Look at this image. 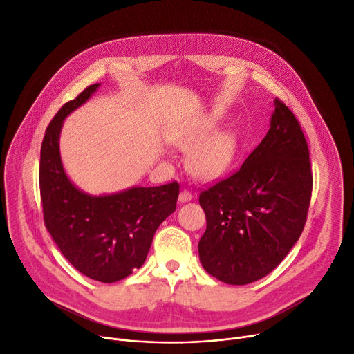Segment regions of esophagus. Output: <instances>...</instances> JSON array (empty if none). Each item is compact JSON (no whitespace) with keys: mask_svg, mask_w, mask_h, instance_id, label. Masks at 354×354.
Listing matches in <instances>:
<instances>
[{"mask_svg":"<svg viewBox=\"0 0 354 354\" xmlns=\"http://www.w3.org/2000/svg\"><path fill=\"white\" fill-rule=\"evenodd\" d=\"M191 199H192V194L189 191H187V189L180 191V194H179V201L180 202H188Z\"/></svg>","mask_w":354,"mask_h":354,"instance_id":"esophagus-1","label":"esophagus"}]
</instances>
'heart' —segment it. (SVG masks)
Returning <instances> with one entry per match:
<instances>
[{"mask_svg": "<svg viewBox=\"0 0 354 354\" xmlns=\"http://www.w3.org/2000/svg\"><path fill=\"white\" fill-rule=\"evenodd\" d=\"M218 119L211 116L199 120L175 139L176 145L189 153V169L201 180H215L224 176L235 158V139L231 133H216Z\"/></svg>", "mask_w": 354, "mask_h": 354, "instance_id": "heart-1", "label": "heart"}]
</instances>
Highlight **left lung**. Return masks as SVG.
<instances>
[{"instance_id":"1","label":"left lung","mask_w":354,"mask_h":354,"mask_svg":"<svg viewBox=\"0 0 354 354\" xmlns=\"http://www.w3.org/2000/svg\"><path fill=\"white\" fill-rule=\"evenodd\" d=\"M266 138L243 166L199 195L207 230L198 251L219 281L245 286L270 274L299 241L313 174L299 120L280 99Z\"/></svg>"}]
</instances>
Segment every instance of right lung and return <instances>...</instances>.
<instances>
[{"mask_svg": "<svg viewBox=\"0 0 354 354\" xmlns=\"http://www.w3.org/2000/svg\"><path fill=\"white\" fill-rule=\"evenodd\" d=\"M100 84L67 102L46 129L40 153V195L44 225L68 263L100 283H116L140 268L158 227L176 209L179 183L130 188L91 196L67 178L59 139L63 120Z\"/></svg>", "mask_w": 354, "mask_h": 354, "instance_id": "1", "label": "right lung"}]
</instances>
